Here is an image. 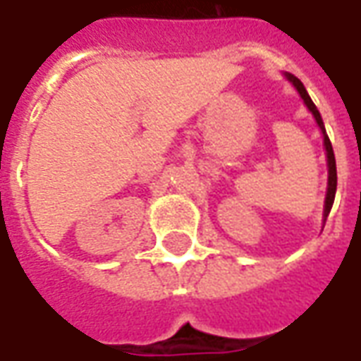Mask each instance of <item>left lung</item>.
Returning <instances> with one entry per match:
<instances>
[{
	"instance_id": "left-lung-1",
	"label": "left lung",
	"mask_w": 361,
	"mask_h": 361,
	"mask_svg": "<svg viewBox=\"0 0 361 361\" xmlns=\"http://www.w3.org/2000/svg\"><path fill=\"white\" fill-rule=\"evenodd\" d=\"M286 78L293 82L296 90H298V94L302 97L304 104L308 106V110L314 114L316 122H318V126L322 130V134H324V146H326V156H328V193H326V205H324V221L326 217H328V213L332 209V203H334L336 197V183H338V176H336V158H334V149H332V144H330V138H328V134H326L324 128V122H322V116H320V112L314 106V102H312V98L308 97V92H306V88L300 82V78H296L290 73H286Z\"/></svg>"
}]
</instances>
